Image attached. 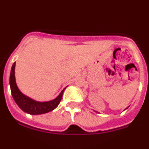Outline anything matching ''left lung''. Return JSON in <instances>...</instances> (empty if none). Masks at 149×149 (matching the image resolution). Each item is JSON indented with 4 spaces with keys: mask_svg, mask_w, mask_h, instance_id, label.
<instances>
[{
    "mask_svg": "<svg viewBox=\"0 0 149 149\" xmlns=\"http://www.w3.org/2000/svg\"><path fill=\"white\" fill-rule=\"evenodd\" d=\"M128 107H127V108H126V109H128ZM125 109H124V110H125ZM95 112H96V111H95Z\"/></svg>",
    "mask_w": 149,
    "mask_h": 149,
    "instance_id": "obj_1",
    "label": "left lung"
}]
</instances>
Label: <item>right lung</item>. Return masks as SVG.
<instances>
[{
  "label": "right lung",
  "instance_id": "add662e5",
  "mask_svg": "<svg viewBox=\"0 0 149 149\" xmlns=\"http://www.w3.org/2000/svg\"><path fill=\"white\" fill-rule=\"evenodd\" d=\"M15 62L12 65L11 69L9 84H10L12 95L17 106L23 111L30 115H41L49 112L57 107L62 99V94L65 89L62 90L59 95L54 99L49 101H37L29 98L19 90L15 80Z\"/></svg>",
  "mask_w": 149,
  "mask_h": 149
}]
</instances>
